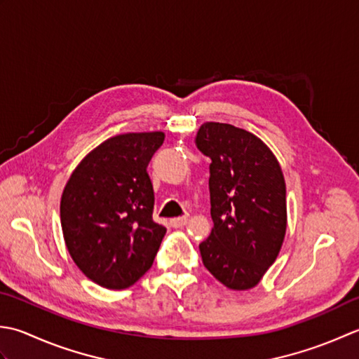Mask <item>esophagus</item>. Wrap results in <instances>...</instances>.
Returning a JSON list of instances; mask_svg holds the SVG:
<instances>
[{"instance_id": "obj_1", "label": "esophagus", "mask_w": 359, "mask_h": 359, "mask_svg": "<svg viewBox=\"0 0 359 359\" xmlns=\"http://www.w3.org/2000/svg\"><path fill=\"white\" fill-rule=\"evenodd\" d=\"M187 220H189V217L182 215V217H178V218H172L170 224H172V228H182V226L187 224Z\"/></svg>"}]
</instances>
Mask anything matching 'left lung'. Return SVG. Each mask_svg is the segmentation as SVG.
<instances>
[{
    "mask_svg": "<svg viewBox=\"0 0 359 359\" xmlns=\"http://www.w3.org/2000/svg\"><path fill=\"white\" fill-rule=\"evenodd\" d=\"M195 144L212 161L214 229L200 243L203 263L228 288L250 290L274 263L287 229L282 169L257 136L229 123H203Z\"/></svg>",
    "mask_w": 359,
    "mask_h": 359,
    "instance_id": "8db88e82",
    "label": "left lung"
}]
</instances>
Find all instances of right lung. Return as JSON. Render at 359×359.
I'll use <instances>...</instances> for the list:
<instances>
[{
	"mask_svg": "<svg viewBox=\"0 0 359 359\" xmlns=\"http://www.w3.org/2000/svg\"><path fill=\"white\" fill-rule=\"evenodd\" d=\"M164 133L107 139L72 172L60 201L65 243L88 279L128 288L149 271L165 233L153 222L147 165Z\"/></svg>",
	"mask_w": 359,
	"mask_h": 359,
	"instance_id": "add662e5",
	"label": "right lung"
}]
</instances>
